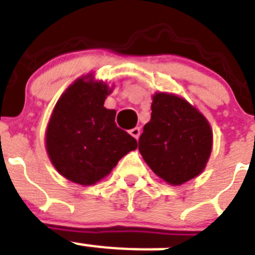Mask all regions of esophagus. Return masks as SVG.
<instances>
[{
    "mask_svg": "<svg viewBox=\"0 0 255 255\" xmlns=\"http://www.w3.org/2000/svg\"><path fill=\"white\" fill-rule=\"evenodd\" d=\"M129 132L131 134L132 136H134V138H135V139H138V138H139V135H140V129H139V128H134V129L130 130Z\"/></svg>",
    "mask_w": 255,
    "mask_h": 255,
    "instance_id": "esophagus-1",
    "label": "esophagus"
}]
</instances>
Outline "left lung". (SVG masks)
I'll return each mask as SVG.
<instances>
[{"instance_id": "left-lung-1", "label": "left lung", "mask_w": 255, "mask_h": 255, "mask_svg": "<svg viewBox=\"0 0 255 255\" xmlns=\"http://www.w3.org/2000/svg\"><path fill=\"white\" fill-rule=\"evenodd\" d=\"M138 144L151 169L170 185H181L205 169L212 147L207 120L184 99L156 94Z\"/></svg>"}]
</instances>
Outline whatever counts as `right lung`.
I'll return each mask as SVG.
<instances>
[{
  "label": "right lung",
  "mask_w": 255,
  "mask_h": 255,
  "mask_svg": "<svg viewBox=\"0 0 255 255\" xmlns=\"http://www.w3.org/2000/svg\"><path fill=\"white\" fill-rule=\"evenodd\" d=\"M109 92L103 82L78 79L54 107L47 151L56 169L73 182H98L138 147L135 138L116 125L115 109L104 107Z\"/></svg>",
  "instance_id": "add662e5"
}]
</instances>
